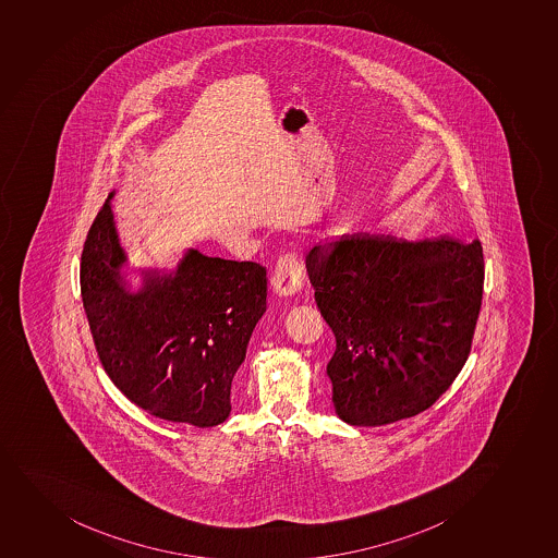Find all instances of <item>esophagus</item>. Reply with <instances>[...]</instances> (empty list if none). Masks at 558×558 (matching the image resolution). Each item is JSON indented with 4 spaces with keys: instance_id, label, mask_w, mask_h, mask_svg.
Instances as JSON below:
<instances>
[{
    "instance_id": "obj_1",
    "label": "esophagus",
    "mask_w": 558,
    "mask_h": 558,
    "mask_svg": "<svg viewBox=\"0 0 558 558\" xmlns=\"http://www.w3.org/2000/svg\"><path fill=\"white\" fill-rule=\"evenodd\" d=\"M270 284L279 295H293L303 284V266L293 253L282 255L271 271Z\"/></svg>"
}]
</instances>
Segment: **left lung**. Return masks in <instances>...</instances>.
Listing matches in <instances>:
<instances>
[{"mask_svg": "<svg viewBox=\"0 0 558 558\" xmlns=\"http://www.w3.org/2000/svg\"><path fill=\"white\" fill-rule=\"evenodd\" d=\"M482 242L341 236L306 255L317 308L336 336L332 402L351 426L428 410L469 359L483 298Z\"/></svg>", "mask_w": 558, "mask_h": 558, "instance_id": "obj_1", "label": "left lung"}]
</instances>
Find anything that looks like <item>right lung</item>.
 Here are the masks:
<instances>
[{
	"label": "right lung",
	"instance_id": "obj_1",
	"mask_svg": "<svg viewBox=\"0 0 558 558\" xmlns=\"http://www.w3.org/2000/svg\"><path fill=\"white\" fill-rule=\"evenodd\" d=\"M113 193L81 258V292L100 364L126 399L170 423L209 428L231 413V381L266 312V268L187 250L132 290Z\"/></svg>",
	"mask_w": 558,
	"mask_h": 558
}]
</instances>
